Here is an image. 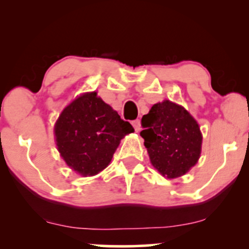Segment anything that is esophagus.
Masks as SVG:
<instances>
[{
    "label": "esophagus",
    "mask_w": 249,
    "mask_h": 249,
    "mask_svg": "<svg viewBox=\"0 0 249 249\" xmlns=\"http://www.w3.org/2000/svg\"><path fill=\"white\" fill-rule=\"evenodd\" d=\"M132 125H133L134 130H136V132H139V131H141V121H139V119H136V121H133Z\"/></svg>",
    "instance_id": "34e87169"
}]
</instances>
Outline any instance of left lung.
Listing matches in <instances>:
<instances>
[{"mask_svg":"<svg viewBox=\"0 0 249 249\" xmlns=\"http://www.w3.org/2000/svg\"><path fill=\"white\" fill-rule=\"evenodd\" d=\"M141 136L151 164L168 179L184 176L196 164L202 136L196 119L171 101L157 103L142 118Z\"/></svg>","mask_w":249,"mask_h":249,"instance_id":"obj_1","label":"left lung"}]
</instances>
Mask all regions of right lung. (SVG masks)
<instances>
[{"mask_svg": "<svg viewBox=\"0 0 249 249\" xmlns=\"http://www.w3.org/2000/svg\"><path fill=\"white\" fill-rule=\"evenodd\" d=\"M133 131L132 125L123 121L95 91L71 102L53 128L61 157L71 170L83 177L104 170L122 139Z\"/></svg>", "mask_w": 249, "mask_h": 249, "instance_id": "right-lung-1", "label": "right lung"}]
</instances>
